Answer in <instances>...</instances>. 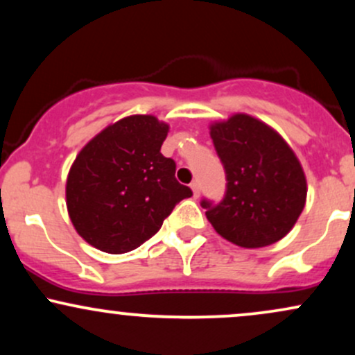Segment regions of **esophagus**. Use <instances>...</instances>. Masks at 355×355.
<instances>
[{
	"instance_id": "obj_1",
	"label": "esophagus",
	"mask_w": 355,
	"mask_h": 355,
	"mask_svg": "<svg viewBox=\"0 0 355 355\" xmlns=\"http://www.w3.org/2000/svg\"><path fill=\"white\" fill-rule=\"evenodd\" d=\"M190 189H191V191H193V197L197 198L198 195H200V183L198 182H191L190 183Z\"/></svg>"
}]
</instances>
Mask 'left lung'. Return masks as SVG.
Wrapping results in <instances>:
<instances>
[{"label": "left lung", "mask_w": 355, "mask_h": 355, "mask_svg": "<svg viewBox=\"0 0 355 355\" xmlns=\"http://www.w3.org/2000/svg\"><path fill=\"white\" fill-rule=\"evenodd\" d=\"M210 137L227 175L223 200L202 202L211 227L243 248L279 242L295 225L307 198L294 150L272 126L247 113L214 121Z\"/></svg>", "instance_id": "obj_1"}]
</instances>
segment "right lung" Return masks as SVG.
Returning a JSON list of instances; mask_svg holds the SVG:
<instances>
[{"instance_id": "add662e5", "label": "right lung", "mask_w": 355, "mask_h": 355, "mask_svg": "<svg viewBox=\"0 0 355 355\" xmlns=\"http://www.w3.org/2000/svg\"><path fill=\"white\" fill-rule=\"evenodd\" d=\"M168 123L153 115L108 125L76 155L67 178V209L78 235L107 254L135 250L191 197L160 153Z\"/></svg>"}]
</instances>
